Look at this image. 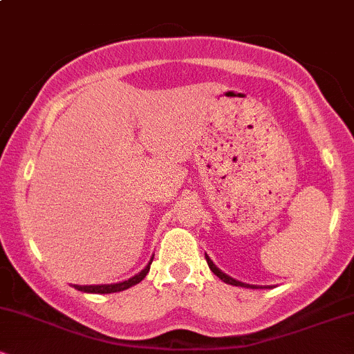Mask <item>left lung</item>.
I'll return each mask as SVG.
<instances>
[{
  "label": "left lung",
  "instance_id": "obj_1",
  "mask_svg": "<svg viewBox=\"0 0 354 354\" xmlns=\"http://www.w3.org/2000/svg\"><path fill=\"white\" fill-rule=\"evenodd\" d=\"M205 258H206V261H208V266H209V270L213 271V273L216 274L218 278L221 279V281H225V283H228V284H233V286H245V288H263V286H254V284H246V283L236 281V279H234V278H231V276H228V274H226V273H223V271L219 270V268H218L216 265H214L213 261H211L208 254H205Z\"/></svg>",
  "mask_w": 354,
  "mask_h": 354
}]
</instances>
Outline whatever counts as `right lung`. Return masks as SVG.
<instances>
[{"label":"right lung","instance_id":"obj_1","mask_svg":"<svg viewBox=\"0 0 354 354\" xmlns=\"http://www.w3.org/2000/svg\"><path fill=\"white\" fill-rule=\"evenodd\" d=\"M153 258L149 259L148 266L145 268L141 273H138L133 276V278L126 279V281H121V283H115V284H89V286H80V284H73V286L76 288L78 291H83V293H96V295H108V293H118V291H124L128 290V288L135 286L140 281H143L145 276L148 274L149 271V265H151Z\"/></svg>","mask_w":354,"mask_h":354}]
</instances>
